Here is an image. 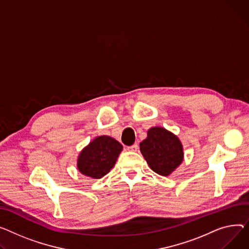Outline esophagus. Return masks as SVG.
<instances>
[{"mask_svg":"<svg viewBox=\"0 0 249 249\" xmlns=\"http://www.w3.org/2000/svg\"><path fill=\"white\" fill-rule=\"evenodd\" d=\"M137 149H138V144H133L132 146L128 147L129 151H137Z\"/></svg>","mask_w":249,"mask_h":249,"instance_id":"34e87169","label":"esophagus"}]
</instances>
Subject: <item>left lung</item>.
Instances as JSON below:
<instances>
[{
  "instance_id": "left-lung-1",
  "label": "left lung",
  "mask_w": 249,
  "mask_h": 249,
  "mask_svg": "<svg viewBox=\"0 0 249 249\" xmlns=\"http://www.w3.org/2000/svg\"><path fill=\"white\" fill-rule=\"evenodd\" d=\"M140 151L154 172L170 175L183 161V146L179 138L162 127H152L140 143Z\"/></svg>"
}]
</instances>
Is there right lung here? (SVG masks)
<instances>
[{"label": "right lung", "mask_w": 249, "mask_h": 249, "mask_svg": "<svg viewBox=\"0 0 249 249\" xmlns=\"http://www.w3.org/2000/svg\"><path fill=\"white\" fill-rule=\"evenodd\" d=\"M123 146L110 136H98L80 152L77 167L88 177L100 179L116 163Z\"/></svg>", "instance_id": "obj_1"}]
</instances>
